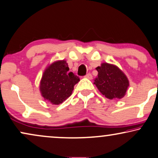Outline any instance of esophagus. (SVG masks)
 <instances>
[{"mask_svg": "<svg viewBox=\"0 0 158 158\" xmlns=\"http://www.w3.org/2000/svg\"><path fill=\"white\" fill-rule=\"evenodd\" d=\"M85 77L87 78V79H92V77H92V74H91V73H87V74H86Z\"/></svg>", "mask_w": 158, "mask_h": 158, "instance_id": "1", "label": "esophagus"}]
</instances>
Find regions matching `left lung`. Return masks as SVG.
<instances>
[{
  "mask_svg": "<svg viewBox=\"0 0 158 158\" xmlns=\"http://www.w3.org/2000/svg\"><path fill=\"white\" fill-rule=\"evenodd\" d=\"M96 70L98 73L94 79V84L106 98L112 100L125 96L129 81L119 68L105 63L97 67Z\"/></svg>",
  "mask_w": 158,
  "mask_h": 158,
  "instance_id": "left-lung-1",
  "label": "left lung"
}]
</instances>
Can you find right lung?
Masks as SVG:
<instances>
[{
	"instance_id": "1",
	"label": "right lung",
	"mask_w": 158,
	"mask_h": 158,
	"mask_svg": "<svg viewBox=\"0 0 158 158\" xmlns=\"http://www.w3.org/2000/svg\"><path fill=\"white\" fill-rule=\"evenodd\" d=\"M69 71L65 60L55 62L45 70L40 83V90L45 101L58 105L71 95L73 87L80 79Z\"/></svg>"
}]
</instances>
